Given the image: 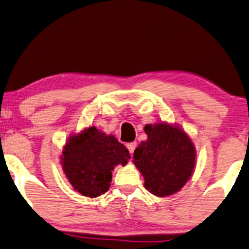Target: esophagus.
<instances>
[{
  "instance_id": "obj_1",
  "label": "esophagus",
  "mask_w": 249,
  "mask_h": 249,
  "mask_svg": "<svg viewBox=\"0 0 249 249\" xmlns=\"http://www.w3.org/2000/svg\"><path fill=\"white\" fill-rule=\"evenodd\" d=\"M136 147H137V142H130V143H127V148H128V150H129V151H130V154H131V155L133 154V151H135Z\"/></svg>"
}]
</instances>
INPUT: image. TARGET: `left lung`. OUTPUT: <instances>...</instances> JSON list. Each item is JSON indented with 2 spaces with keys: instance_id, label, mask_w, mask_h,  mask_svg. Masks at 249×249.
Listing matches in <instances>:
<instances>
[{
  "instance_id": "obj_1",
  "label": "left lung",
  "mask_w": 249,
  "mask_h": 249,
  "mask_svg": "<svg viewBox=\"0 0 249 249\" xmlns=\"http://www.w3.org/2000/svg\"><path fill=\"white\" fill-rule=\"evenodd\" d=\"M148 136L133 153V163L156 196H167L184 186L196 165V148L186 133L167 124H147Z\"/></svg>"
}]
</instances>
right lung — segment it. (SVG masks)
I'll return each instance as SVG.
<instances>
[{
	"label": "right lung",
	"mask_w": 249,
	"mask_h": 249,
	"mask_svg": "<svg viewBox=\"0 0 249 249\" xmlns=\"http://www.w3.org/2000/svg\"><path fill=\"white\" fill-rule=\"evenodd\" d=\"M60 158L74 190L85 196L96 197L109 190L114 166L127 164L130 155L114 136L89 127L68 139Z\"/></svg>",
	"instance_id": "right-lung-1"
}]
</instances>
